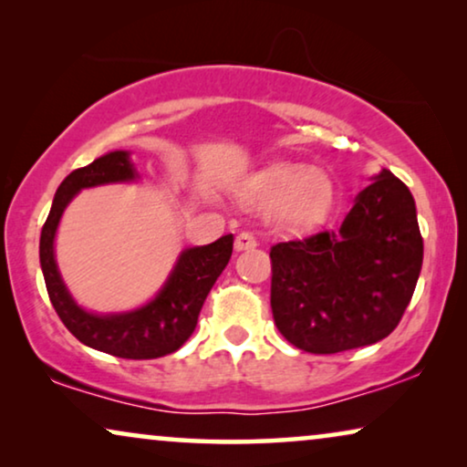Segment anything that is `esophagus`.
<instances>
[{
  "mask_svg": "<svg viewBox=\"0 0 467 467\" xmlns=\"http://www.w3.org/2000/svg\"><path fill=\"white\" fill-rule=\"evenodd\" d=\"M257 246V238L251 232H240L235 235V251H248Z\"/></svg>",
  "mask_w": 467,
  "mask_h": 467,
  "instance_id": "esophagus-1",
  "label": "esophagus"
}]
</instances>
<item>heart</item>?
Segmentation results:
<instances>
[{
    "mask_svg": "<svg viewBox=\"0 0 467 467\" xmlns=\"http://www.w3.org/2000/svg\"><path fill=\"white\" fill-rule=\"evenodd\" d=\"M334 184L321 170L280 163L253 176L240 191V200L259 213H274L291 232H306L327 219L334 206Z\"/></svg>",
    "mask_w": 467,
    "mask_h": 467,
    "instance_id": "heart-1",
    "label": "heart"
}]
</instances>
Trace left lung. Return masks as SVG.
<instances>
[{
  "mask_svg": "<svg viewBox=\"0 0 467 467\" xmlns=\"http://www.w3.org/2000/svg\"><path fill=\"white\" fill-rule=\"evenodd\" d=\"M272 315L293 347L315 355L368 347L398 327L423 265L412 193L382 170L336 232L278 242Z\"/></svg>",
  "mask_w": 467,
  "mask_h": 467,
  "instance_id": "obj_1",
  "label": "left lung"
}]
</instances>
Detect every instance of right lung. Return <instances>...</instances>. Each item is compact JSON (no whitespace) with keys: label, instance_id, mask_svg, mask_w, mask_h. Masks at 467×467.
Masks as SVG:
<instances>
[{"label":"right lung","instance_id":"add662e5","mask_svg":"<svg viewBox=\"0 0 467 467\" xmlns=\"http://www.w3.org/2000/svg\"><path fill=\"white\" fill-rule=\"evenodd\" d=\"M136 176L127 150L108 152L85 168L74 170L57 189L53 208L42 227L40 265L50 304L82 344L120 359H157L174 353L193 334L202 306L232 257V234L208 246L187 248L159 296L142 308L120 315H93L82 310L63 285L55 261L57 225L72 197L80 189L127 182Z\"/></svg>","mask_w":467,"mask_h":467}]
</instances>
